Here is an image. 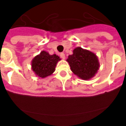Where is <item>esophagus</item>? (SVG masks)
<instances>
[{"instance_id": "1", "label": "esophagus", "mask_w": 126, "mask_h": 126, "mask_svg": "<svg viewBox=\"0 0 126 126\" xmlns=\"http://www.w3.org/2000/svg\"><path fill=\"white\" fill-rule=\"evenodd\" d=\"M60 56H61V57L62 59H65V54H64V53H61V54H60Z\"/></svg>"}]
</instances>
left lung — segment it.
<instances>
[{
	"instance_id": "1",
	"label": "left lung",
	"mask_w": 126,
	"mask_h": 126,
	"mask_svg": "<svg viewBox=\"0 0 126 126\" xmlns=\"http://www.w3.org/2000/svg\"><path fill=\"white\" fill-rule=\"evenodd\" d=\"M67 61L72 72L83 80L91 79L99 69L96 55L79 47L74 49L73 54L68 56Z\"/></svg>"
}]
</instances>
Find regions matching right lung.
Segmentation results:
<instances>
[{
	"instance_id": "add662e5",
	"label": "right lung",
	"mask_w": 126,
	"mask_h": 126,
	"mask_svg": "<svg viewBox=\"0 0 126 126\" xmlns=\"http://www.w3.org/2000/svg\"><path fill=\"white\" fill-rule=\"evenodd\" d=\"M61 59L56 54L50 55L48 52L42 51L32 61V69L35 75L41 78L50 76L55 71V67Z\"/></svg>"
}]
</instances>
